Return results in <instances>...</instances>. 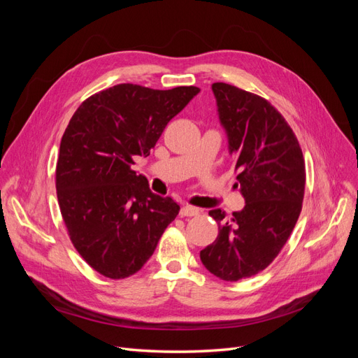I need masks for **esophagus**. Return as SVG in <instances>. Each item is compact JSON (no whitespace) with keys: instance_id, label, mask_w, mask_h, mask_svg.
I'll return each instance as SVG.
<instances>
[{"instance_id":"1","label":"esophagus","mask_w":358,"mask_h":358,"mask_svg":"<svg viewBox=\"0 0 358 358\" xmlns=\"http://www.w3.org/2000/svg\"><path fill=\"white\" fill-rule=\"evenodd\" d=\"M179 215L183 216V218H185V216H197V215H200V209L194 208V206H191V204H183Z\"/></svg>"}]
</instances>
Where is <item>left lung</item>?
I'll return each mask as SVG.
<instances>
[{"mask_svg":"<svg viewBox=\"0 0 358 358\" xmlns=\"http://www.w3.org/2000/svg\"><path fill=\"white\" fill-rule=\"evenodd\" d=\"M212 91L246 204L233 212V224L221 209L209 212L220 233L200 259L216 278L236 282L264 270L294 230L305 196V158L285 117L263 96L222 82Z\"/></svg>","mask_w":358,"mask_h":358,"instance_id":"8db88e82","label":"left lung"}]
</instances>
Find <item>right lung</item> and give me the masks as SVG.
I'll return each instance as SVG.
<instances>
[{
    "label": "right lung",
    "instance_id": "1",
    "mask_svg": "<svg viewBox=\"0 0 358 358\" xmlns=\"http://www.w3.org/2000/svg\"><path fill=\"white\" fill-rule=\"evenodd\" d=\"M200 90L161 91L121 83L86 99L61 138L57 196L76 251L110 279L137 273L179 213L178 203L149 189L133 170L167 124Z\"/></svg>",
    "mask_w": 358,
    "mask_h": 358
}]
</instances>
